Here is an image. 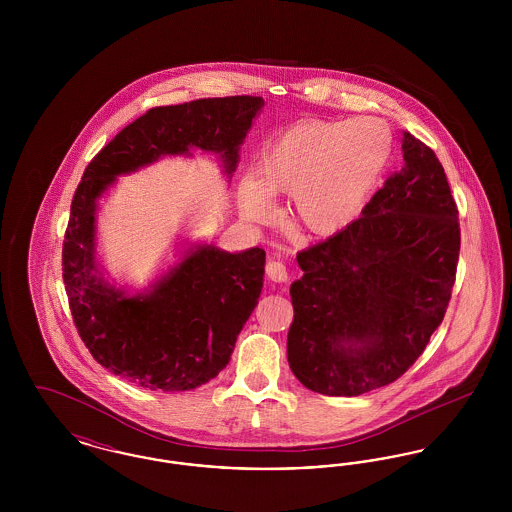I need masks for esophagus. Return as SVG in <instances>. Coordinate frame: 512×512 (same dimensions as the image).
I'll list each match as a JSON object with an SVG mask.
<instances>
[{
	"label": "esophagus",
	"instance_id": "esophagus-1",
	"mask_svg": "<svg viewBox=\"0 0 512 512\" xmlns=\"http://www.w3.org/2000/svg\"><path fill=\"white\" fill-rule=\"evenodd\" d=\"M265 268H267V276L272 282H286L288 280V268L282 261L270 259Z\"/></svg>",
	"mask_w": 512,
	"mask_h": 512
}]
</instances>
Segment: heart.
Segmentation results:
<instances>
[{
	"mask_svg": "<svg viewBox=\"0 0 512 512\" xmlns=\"http://www.w3.org/2000/svg\"><path fill=\"white\" fill-rule=\"evenodd\" d=\"M390 153V132L378 119L299 122L263 149L253 180L240 186L242 209L249 219H265L268 197L290 192L301 228L334 234L359 215Z\"/></svg>",
	"mask_w": 512,
	"mask_h": 512,
	"instance_id": "1",
	"label": "heart"
}]
</instances>
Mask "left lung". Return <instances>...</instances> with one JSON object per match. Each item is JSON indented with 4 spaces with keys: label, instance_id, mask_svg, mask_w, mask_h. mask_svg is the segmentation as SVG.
Instances as JSON below:
<instances>
[{
    "label": "left lung",
    "instance_id": "8db88e82",
    "mask_svg": "<svg viewBox=\"0 0 512 512\" xmlns=\"http://www.w3.org/2000/svg\"><path fill=\"white\" fill-rule=\"evenodd\" d=\"M403 161L359 219L297 253L288 363L322 395L395 382L445 317L461 251L457 203L436 153L409 132Z\"/></svg>",
    "mask_w": 512,
    "mask_h": 512
}]
</instances>
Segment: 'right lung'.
<instances>
[{
	"instance_id": "1",
	"label": "right lung",
	"mask_w": 512,
	"mask_h": 512,
	"mask_svg": "<svg viewBox=\"0 0 512 512\" xmlns=\"http://www.w3.org/2000/svg\"><path fill=\"white\" fill-rule=\"evenodd\" d=\"M265 99H195L153 107L99 151L74 192L63 240V280L74 326L99 365L146 390L188 391L228 365L263 290L265 251L192 245L151 290L126 295L96 263L98 199L121 174L192 147L219 153L232 174Z\"/></svg>"
}]
</instances>
